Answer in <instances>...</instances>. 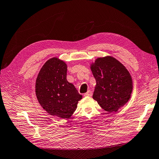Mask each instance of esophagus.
<instances>
[{
    "label": "esophagus",
    "instance_id": "obj_1",
    "mask_svg": "<svg viewBox=\"0 0 159 159\" xmlns=\"http://www.w3.org/2000/svg\"><path fill=\"white\" fill-rule=\"evenodd\" d=\"M84 97H91V96H92V92L90 90H89L86 93L84 94Z\"/></svg>",
    "mask_w": 159,
    "mask_h": 159
}]
</instances>
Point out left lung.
I'll return each mask as SVG.
<instances>
[{"label":"left lung","mask_w":159,"mask_h":159,"mask_svg":"<svg viewBox=\"0 0 159 159\" xmlns=\"http://www.w3.org/2000/svg\"><path fill=\"white\" fill-rule=\"evenodd\" d=\"M91 69L97 82L93 99L105 111H117L130 98L132 80L129 72L112 57L97 59Z\"/></svg>","instance_id":"8db88e82"}]
</instances>
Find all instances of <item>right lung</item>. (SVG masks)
I'll list each match as a JSON object with an SVG mask.
<instances>
[{"instance_id":"1","label":"right lung","mask_w":159,"mask_h":159,"mask_svg":"<svg viewBox=\"0 0 159 159\" xmlns=\"http://www.w3.org/2000/svg\"><path fill=\"white\" fill-rule=\"evenodd\" d=\"M66 73L65 62L54 57L45 63L36 81V94L41 107L62 119L70 117L82 97L68 82Z\"/></svg>"}]
</instances>
